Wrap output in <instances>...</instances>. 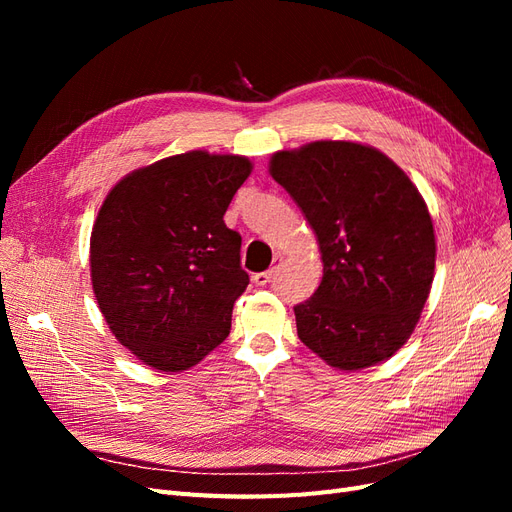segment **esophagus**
I'll use <instances>...</instances> for the list:
<instances>
[{"instance_id": "obj_1", "label": "esophagus", "mask_w": 512, "mask_h": 512, "mask_svg": "<svg viewBox=\"0 0 512 512\" xmlns=\"http://www.w3.org/2000/svg\"><path fill=\"white\" fill-rule=\"evenodd\" d=\"M280 262H282V256H273V267L269 269V271H260V273H254V284L256 286H267L271 280H273V275H275V271H277V267H280Z\"/></svg>"}]
</instances>
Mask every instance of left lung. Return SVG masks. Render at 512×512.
<instances>
[{"mask_svg":"<svg viewBox=\"0 0 512 512\" xmlns=\"http://www.w3.org/2000/svg\"><path fill=\"white\" fill-rule=\"evenodd\" d=\"M269 173L316 232L324 265L318 290L294 305L299 339L344 371L389 359L421 318L436 269L416 185L382 151L350 141L277 151Z\"/></svg>","mask_w":512,"mask_h":512,"instance_id":"obj_1","label":"left lung"}]
</instances>
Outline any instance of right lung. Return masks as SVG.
Wrapping results in <instances>:
<instances>
[{
  "label": "right lung",
  "mask_w": 512,
  "mask_h": 512,
  "mask_svg": "<svg viewBox=\"0 0 512 512\" xmlns=\"http://www.w3.org/2000/svg\"><path fill=\"white\" fill-rule=\"evenodd\" d=\"M250 173L243 156L196 149L134 170L104 198L91 284L108 329L145 365L190 369L228 337L250 277L224 213Z\"/></svg>",
  "instance_id": "obj_1"
}]
</instances>
